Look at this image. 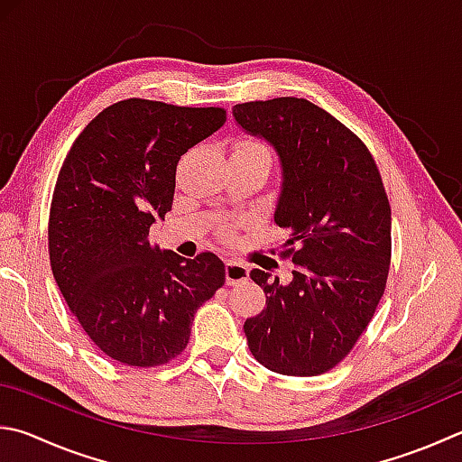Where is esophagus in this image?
Returning a JSON list of instances; mask_svg holds the SVG:
<instances>
[{"instance_id": "esophagus-1", "label": "esophagus", "mask_w": 462, "mask_h": 462, "mask_svg": "<svg viewBox=\"0 0 462 462\" xmlns=\"http://www.w3.org/2000/svg\"><path fill=\"white\" fill-rule=\"evenodd\" d=\"M246 281H248V266L236 263V260H228V263H226V282L240 284Z\"/></svg>"}]
</instances>
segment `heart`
I'll return each mask as SVG.
<instances>
[{
    "label": "heart",
    "mask_w": 462,
    "mask_h": 462,
    "mask_svg": "<svg viewBox=\"0 0 462 462\" xmlns=\"http://www.w3.org/2000/svg\"><path fill=\"white\" fill-rule=\"evenodd\" d=\"M236 147H240V149H250V151H264V153H266V149H264L263 145L254 143V141H240V143H238Z\"/></svg>",
    "instance_id": "b5f03b06"
}]
</instances>
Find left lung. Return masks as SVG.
<instances>
[{
    "mask_svg": "<svg viewBox=\"0 0 462 462\" xmlns=\"http://www.w3.org/2000/svg\"><path fill=\"white\" fill-rule=\"evenodd\" d=\"M232 116L279 155L274 222L295 263L287 284L250 271L266 307L246 319L248 347L271 372L323 374L356 346L388 281L392 212L382 175L362 141L305 98L242 103Z\"/></svg>",
    "mask_w": 462,
    "mask_h": 462,
    "instance_id": "8db88e82",
    "label": "left lung"
}]
</instances>
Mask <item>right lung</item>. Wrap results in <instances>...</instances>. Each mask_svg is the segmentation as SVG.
<instances>
[{
	"label": "right lung",
	"instance_id": "1",
	"mask_svg": "<svg viewBox=\"0 0 462 462\" xmlns=\"http://www.w3.org/2000/svg\"><path fill=\"white\" fill-rule=\"evenodd\" d=\"M226 123L224 108L127 98L106 106L66 155L50 206V264L92 343L125 365L153 367L186 349L199 305L226 281L212 253L149 245L171 209L180 157Z\"/></svg>",
	"mask_w": 462,
	"mask_h": 462
}]
</instances>
